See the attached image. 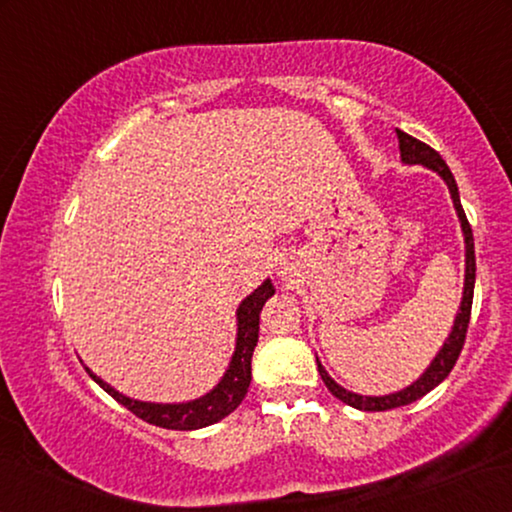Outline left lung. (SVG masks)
<instances>
[{
    "label": "left lung",
    "mask_w": 512,
    "mask_h": 512,
    "mask_svg": "<svg viewBox=\"0 0 512 512\" xmlns=\"http://www.w3.org/2000/svg\"><path fill=\"white\" fill-rule=\"evenodd\" d=\"M396 137H398V149H401V160L405 165L429 167V170L436 172L438 177L445 181L447 188H450L452 205H454V209H457V216H459V223H461V233H464V249H466L464 293H461V303H459L457 317H454L452 331H450V335H447V340L443 342V347H440L438 354L433 356L429 368H426L415 382L408 384V387L401 389V391H394V394H387V396L354 394V391L340 387V384L326 373V368L321 366V361L317 359L319 375L328 387V391H331L335 398H340L342 403L352 405V408H356V410H366V412H382V410H391V408H401V405H408L412 401H417V398H422L424 394H429L431 389H436L438 384L443 382L447 375H450V370L454 368V363H457L459 354H461V347H464L468 321H471V305H473V289H475L473 230H471V226H468L464 207H461L459 188H457V181H454V177H452L450 167L445 165V160L440 158L438 151H433L431 146H426L424 142H419V139H415V137L405 135L403 130H396Z\"/></svg>",
    "instance_id": "left-lung-1"
}]
</instances>
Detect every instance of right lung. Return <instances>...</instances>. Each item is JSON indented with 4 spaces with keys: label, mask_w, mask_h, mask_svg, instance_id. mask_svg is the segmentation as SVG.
Listing matches in <instances>:
<instances>
[{
    "label": "right lung",
    "mask_w": 512,
    "mask_h": 512,
    "mask_svg": "<svg viewBox=\"0 0 512 512\" xmlns=\"http://www.w3.org/2000/svg\"><path fill=\"white\" fill-rule=\"evenodd\" d=\"M275 296V286L270 279L249 293L237 307V338H235V352L230 356V363L226 373L219 380V384L212 391H207L205 396L193 398L186 403H151V401H137L116 391L111 384H107L102 377H97L93 370H88V375L107 391L111 398H116L123 408H128L132 415H137L144 422L160 429H174V431H195L205 429L209 424L221 422L223 417H228L237 405L242 403V398L247 396L249 382H251V356H254V347L258 342V319H261V310L265 300Z\"/></svg>",
    "instance_id": "obj_1"
}]
</instances>
